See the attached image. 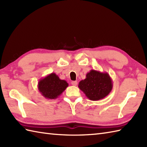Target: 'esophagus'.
<instances>
[{
    "label": "esophagus",
    "mask_w": 147,
    "mask_h": 147,
    "mask_svg": "<svg viewBox=\"0 0 147 147\" xmlns=\"http://www.w3.org/2000/svg\"><path fill=\"white\" fill-rule=\"evenodd\" d=\"M71 84H72V85H73V86H76L78 84V82H76V81H73V82H71Z\"/></svg>",
    "instance_id": "34e87169"
}]
</instances>
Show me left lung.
I'll return each mask as SVG.
<instances>
[{"label":"left lung","mask_w":147,"mask_h":147,"mask_svg":"<svg viewBox=\"0 0 147 147\" xmlns=\"http://www.w3.org/2000/svg\"><path fill=\"white\" fill-rule=\"evenodd\" d=\"M78 87L90 100L96 101L103 99L109 94L113 83L107 73L92 69L86 74L85 80L80 81Z\"/></svg>","instance_id":"8db88e82"}]
</instances>
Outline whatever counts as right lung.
I'll return each mask as SVG.
<instances>
[{
  "label": "right lung",
  "instance_id": "obj_1",
  "mask_svg": "<svg viewBox=\"0 0 147 147\" xmlns=\"http://www.w3.org/2000/svg\"><path fill=\"white\" fill-rule=\"evenodd\" d=\"M68 85L66 81L61 80L55 73H51L40 80L38 89L45 98L55 99L62 94Z\"/></svg>",
  "mask_w": 147,
  "mask_h": 147
}]
</instances>
